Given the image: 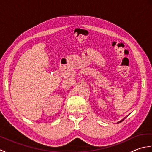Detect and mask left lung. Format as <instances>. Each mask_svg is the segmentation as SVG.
Masks as SVG:
<instances>
[{
	"label": "left lung",
	"instance_id": "left-lung-1",
	"mask_svg": "<svg viewBox=\"0 0 152 152\" xmlns=\"http://www.w3.org/2000/svg\"><path fill=\"white\" fill-rule=\"evenodd\" d=\"M125 118H124V119H122V120H121V121H119V122H118V123H121V121H124V119H125Z\"/></svg>",
	"mask_w": 152,
	"mask_h": 152
}]
</instances>
